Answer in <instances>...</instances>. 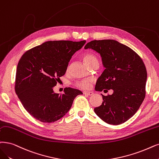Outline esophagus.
<instances>
[{"label":"esophagus","mask_w":159,"mask_h":159,"mask_svg":"<svg viewBox=\"0 0 159 159\" xmlns=\"http://www.w3.org/2000/svg\"><path fill=\"white\" fill-rule=\"evenodd\" d=\"M84 94L85 95H87V96H92L93 94V93L92 92H83Z\"/></svg>","instance_id":"esophagus-1"}]
</instances>
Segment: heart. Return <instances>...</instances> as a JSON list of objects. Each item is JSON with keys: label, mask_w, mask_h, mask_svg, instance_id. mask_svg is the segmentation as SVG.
<instances>
[{"label": "heart", "mask_w": 159, "mask_h": 159, "mask_svg": "<svg viewBox=\"0 0 159 159\" xmlns=\"http://www.w3.org/2000/svg\"><path fill=\"white\" fill-rule=\"evenodd\" d=\"M83 61L88 67L94 63H98L97 58L94 56L90 54H85L83 57ZM76 86L83 89H89L90 86V80H83L77 82L76 83Z\"/></svg>", "instance_id": "obj_1"}]
</instances>
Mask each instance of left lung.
<instances>
[{
	"instance_id": "obj_1",
	"label": "left lung",
	"mask_w": 159,
	"mask_h": 159,
	"mask_svg": "<svg viewBox=\"0 0 159 159\" xmlns=\"http://www.w3.org/2000/svg\"><path fill=\"white\" fill-rule=\"evenodd\" d=\"M88 48L99 54L105 67L96 90H113L111 95L102 94L103 101L94 112L107 124L124 123L137 112L145 98L148 74L144 63L133 50L116 40H92L84 46Z\"/></svg>"
}]
</instances>
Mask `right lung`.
Listing matches in <instances>:
<instances>
[{
	"label": "right lung",
	"mask_w": 159,
	"mask_h": 159,
	"mask_svg": "<svg viewBox=\"0 0 159 159\" xmlns=\"http://www.w3.org/2000/svg\"><path fill=\"white\" fill-rule=\"evenodd\" d=\"M86 40L47 41L27 51L17 66L15 90L23 107L35 119L45 123L60 119L81 91L66 88L56 93L53 88L66 73L75 53Z\"/></svg>",
	"instance_id": "1"
}]
</instances>
